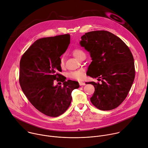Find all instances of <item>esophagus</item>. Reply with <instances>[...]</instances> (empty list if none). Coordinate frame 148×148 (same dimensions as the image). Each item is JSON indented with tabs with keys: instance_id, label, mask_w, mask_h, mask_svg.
Instances as JSON below:
<instances>
[{
	"instance_id": "1",
	"label": "esophagus",
	"mask_w": 148,
	"mask_h": 148,
	"mask_svg": "<svg viewBox=\"0 0 148 148\" xmlns=\"http://www.w3.org/2000/svg\"><path fill=\"white\" fill-rule=\"evenodd\" d=\"M79 84L80 86H83V85H85V83L83 82H79Z\"/></svg>"
}]
</instances>
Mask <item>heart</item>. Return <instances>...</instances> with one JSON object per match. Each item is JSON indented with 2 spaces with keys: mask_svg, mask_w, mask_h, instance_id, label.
I'll return each instance as SVG.
<instances>
[{
  "mask_svg": "<svg viewBox=\"0 0 148 148\" xmlns=\"http://www.w3.org/2000/svg\"><path fill=\"white\" fill-rule=\"evenodd\" d=\"M72 55L78 60H79L80 58L83 56L85 55V52L80 48H75L71 52ZM60 66L63 67L64 66V62L63 58H61L60 59ZM67 76L69 78L74 79L81 80L84 77V71L83 69H79L75 71H70L67 74Z\"/></svg>",
  "mask_w": 148,
  "mask_h": 148,
  "instance_id": "heart-1",
  "label": "heart"
}]
</instances>
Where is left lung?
Masks as SVG:
<instances>
[{
    "label": "left lung",
    "mask_w": 148,
    "mask_h": 148,
    "mask_svg": "<svg viewBox=\"0 0 148 148\" xmlns=\"http://www.w3.org/2000/svg\"><path fill=\"white\" fill-rule=\"evenodd\" d=\"M80 44L92 58L88 75L101 81V84L88 83L95 87L90 102L101 110L117 108L127 96L135 78L130 49L120 38L104 30L85 33L81 36Z\"/></svg>",
    "instance_id": "8db88e82"
}]
</instances>
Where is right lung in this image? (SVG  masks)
I'll return each mask as SVG.
<instances>
[{"label":"right lung","mask_w":148,"mask_h":148,"mask_svg":"<svg viewBox=\"0 0 148 148\" xmlns=\"http://www.w3.org/2000/svg\"><path fill=\"white\" fill-rule=\"evenodd\" d=\"M70 43V34L43 38L36 40L23 55L20 62L19 82L30 103L40 112L50 117L64 113L70 105L77 81H65L60 57ZM55 80L64 86H55Z\"/></svg>","instance_id":"add662e5"}]
</instances>
